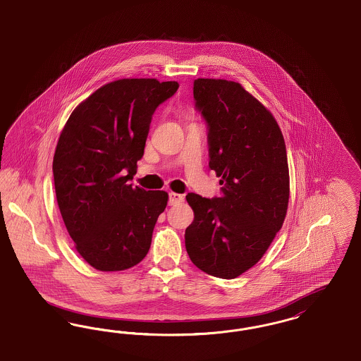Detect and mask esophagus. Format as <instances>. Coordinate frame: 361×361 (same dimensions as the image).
<instances>
[{
	"mask_svg": "<svg viewBox=\"0 0 361 361\" xmlns=\"http://www.w3.org/2000/svg\"><path fill=\"white\" fill-rule=\"evenodd\" d=\"M183 201V195L182 194H178V192H170L169 194V204H180Z\"/></svg>",
	"mask_w": 361,
	"mask_h": 361,
	"instance_id": "1",
	"label": "esophagus"
}]
</instances>
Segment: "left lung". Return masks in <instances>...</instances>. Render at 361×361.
I'll use <instances>...</instances> for the list:
<instances>
[{"instance_id": "left-lung-1", "label": "left lung", "mask_w": 361, "mask_h": 361, "mask_svg": "<svg viewBox=\"0 0 361 361\" xmlns=\"http://www.w3.org/2000/svg\"><path fill=\"white\" fill-rule=\"evenodd\" d=\"M192 93L222 194L186 195L194 210L186 250L201 271L233 279L263 257L282 228L290 195L286 144L274 116L240 83L198 78Z\"/></svg>"}]
</instances>
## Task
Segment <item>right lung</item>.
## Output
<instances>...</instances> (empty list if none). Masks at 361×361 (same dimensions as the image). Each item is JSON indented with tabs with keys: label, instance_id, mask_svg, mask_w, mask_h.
<instances>
[{
	"label": "right lung",
	"instance_id": "1",
	"mask_svg": "<svg viewBox=\"0 0 361 361\" xmlns=\"http://www.w3.org/2000/svg\"><path fill=\"white\" fill-rule=\"evenodd\" d=\"M178 87L173 80L110 82L63 128L52 163L56 201L77 251L95 269L123 271L149 251L169 194L128 180L144 155L152 114Z\"/></svg>",
	"mask_w": 361,
	"mask_h": 361
}]
</instances>
